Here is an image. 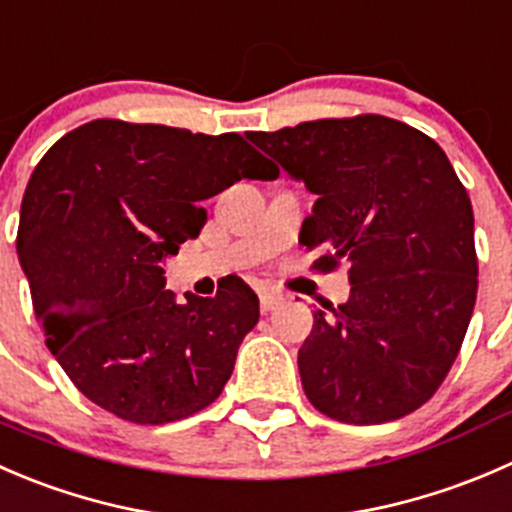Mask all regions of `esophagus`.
I'll use <instances>...</instances> for the list:
<instances>
[{
	"mask_svg": "<svg viewBox=\"0 0 512 512\" xmlns=\"http://www.w3.org/2000/svg\"><path fill=\"white\" fill-rule=\"evenodd\" d=\"M258 298H261V313L276 311V308L283 303V296H278V293L273 291H261V296Z\"/></svg>",
	"mask_w": 512,
	"mask_h": 512,
	"instance_id": "34e87169",
	"label": "esophagus"
}]
</instances>
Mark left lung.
<instances>
[{
  "label": "left lung",
  "instance_id": "obj_1",
  "mask_svg": "<svg viewBox=\"0 0 512 512\" xmlns=\"http://www.w3.org/2000/svg\"><path fill=\"white\" fill-rule=\"evenodd\" d=\"M246 136L316 194L313 268L348 263L351 296L313 313L298 351L308 401L353 426L408 416L448 376L478 293L473 206L448 156L381 114Z\"/></svg>",
  "mask_w": 512,
  "mask_h": 512
}]
</instances>
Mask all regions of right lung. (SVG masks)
Instances as JSON below:
<instances>
[{"label": "right lung", "mask_w": 512, "mask_h": 512, "mask_svg": "<svg viewBox=\"0 0 512 512\" xmlns=\"http://www.w3.org/2000/svg\"><path fill=\"white\" fill-rule=\"evenodd\" d=\"M239 134L96 119L64 134L22 199L17 254L52 356L104 411L161 426L211 406L234 371L258 296L166 291L161 261L206 224L201 201L273 179Z\"/></svg>", "instance_id": "1"}]
</instances>
